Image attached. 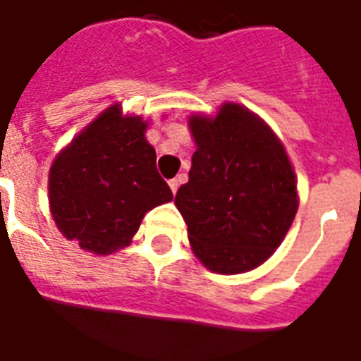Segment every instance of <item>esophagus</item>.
I'll return each mask as SVG.
<instances>
[{
	"instance_id": "esophagus-1",
	"label": "esophagus",
	"mask_w": 361,
	"mask_h": 361,
	"mask_svg": "<svg viewBox=\"0 0 361 361\" xmlns=\"http://www.w3.org/2000/svg\"><path fill=\"white\" fill-rule=\"evenodd\" d=\"M168 185H170V189H172V193H173V195H176V191H178V188H180V180H176V178H173V180L168 181Z\"/></svg>"
}]
</instances>
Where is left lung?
I'll use <instances>...</instances> for the list:
<instances>
[{
	"label": "left lung",
	"mask_w": 361,
	"mask_h": 361,
	"mask_svg": "<svg viewBox=\"0 0 361 361\" xmlns=\"http://www.w3.org/2000/svg\"><path fill=\"white\" fill-rule=\"evenodd\" d=\"M197 150L176 193L191 250L212 272L238 274L271 257L292 226V164L271 127L238 104L216 118L191 116Z\"/></svg>",
	"instance_id": "1"
}]
</instances>
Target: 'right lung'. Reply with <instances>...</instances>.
I'll return each mask as SVG.
<instances>
[{"label":"right lung","instance_id":"right-lung-1","mask_svg":"<svg viewBox=\"0 0 361 361\" xmlns=\"http://www.w3.org/2000/svg\"><path fill=\"white\" fill-rule=\"evenodd\" d=\"M141 118L102 111L50 168V211L67 240L98 255L126 247L142 216L172 201Z\"/></svg>","mask_w":361,"mask_h":361}]
</instances>
